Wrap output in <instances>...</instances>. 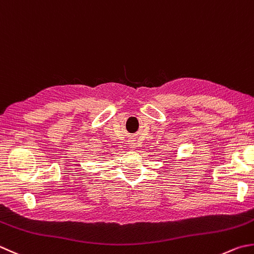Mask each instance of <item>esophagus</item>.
<instances>
[{
    "mask_svg": "<svg viewBox=\"0 0 254 254\" xmlns=\"http://www.w3.org/2000/svg\"><path fill=\"white\" fill-rule=\"evenodd\" d=\"M128 144H130L131 148H136V142L135 141H130V142H128Z\"/></svg>",
    "mask_w": 254,
    "mask_h": 254,
    "instance_id": "obj_1",
    "label": "esophagus"
}]
</instances>
